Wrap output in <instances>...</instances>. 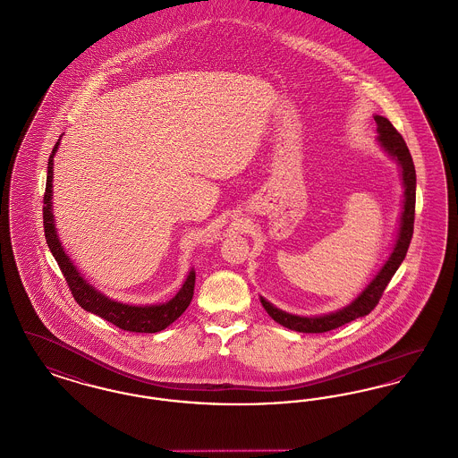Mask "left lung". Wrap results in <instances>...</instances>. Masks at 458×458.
<instances>
[{"mask_svg": "<svg viewBox=\"0 0 458 458\" xmlns=\"http://www.w3.org/2000/svg\"><path fill=\"white\" fill-rule=\"evenodd\" d=\"M378 124V141L383 150L397 160L402 171V184H403V205H402V216H400V227H398L397 241L394 246L392 255L385 261V265L379 268L375 279L371 280L364 291L354 299L349 306L338 310L335 313H328L323 317H298L285 313L274 304H270L265 298H259L265 311L276 319L279 325L296 330L302 334H323L338 328L352 319L360 318L369 315L379 299L383 296V291L386 289L388 282L395 276L400 263L405 259L412 233H414V214H416V167L411 157V152L405 145V140L394 128V124L383 116H375Z\"/></svg>", "mask_w": 458, "mask_h": 458, "instance_id": "1", "label": "left lung"}]
</instances>
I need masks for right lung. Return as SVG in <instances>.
<instances>
[{"instance_id":"add662e5","label":"right lung","mask_w":458,"mask_h":458,"mask_svg":"<svg viewBox=\"0 0 458 458\" xmlns=\"http://www.w3.org/2000/svg\"><path fill=\"white\" fill-rule=\"evenodd\" d=\"M58 145H60V140L56 141V145L49 156V162H47V179H46L42 219H44L46 242H47L53 257L58 261L61 272L66 279V284H68L73 298L85 311H90L126 332L156 334V332L167 328L173 321H176L186 311V308L190 306V302L193 299L195 270L191 268L182 287L179 289L178 294L164 304H152V306L123 304V302L104 296L98 289H94L87 280L80 276L77 267L66 257L58 234H56V227H55L51 199H53V159L58 150Z\"/></svg>"}]
</instances>
